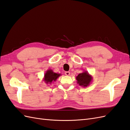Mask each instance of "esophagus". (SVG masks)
<instances>
[{"mask_svg":"<svg viewBox=\"0 0 130 130\" xmlns=\"http://www.w3.org/2000/svg\"><path fill=\"white\" fill-rule=\"evenodd\" d=\"M65 75L67 76H69L70 75V72H65Z\"/></svg>","mask_w":130,"mask_h":130,"instance_id":"esophagus-1","label":"esophagus"}]
</instances>
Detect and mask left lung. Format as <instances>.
<instances>
[{"mask_svg":"<svg viewBox=\"0 0 130 130\" xmlns=\"http://www.w3.org/2000/svg\"><path fill=\"white\" fill-rule=\"evenodd\" d=\"M76 80L78 85L82 87H86L91 84L93 80V77L87 71H84L78 75L76 77Z\"/></svg>","mask_w":130,"mask_h":130,"instance_id":"left-lung-1","label":"left lung"}]
</instances>
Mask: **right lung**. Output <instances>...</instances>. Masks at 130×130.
<instances>
[{"mask_svg":"<svg viewBox=\"0 0 130 130\" xmlns=\"http://www.w3.org/2000/svg\"><path fill=\"white\" fill-rule=\"evenodd\" d=\"M61 75V74L55 73L52 69H48L44 74L43 80L45 82L46 85L51 84H52L53 82L55 81L57 79V78Z\"/></svg>","mask_w":130,"mask_h":130,"instance_id":"add662e5","label":"right lung"}]
</instances>
